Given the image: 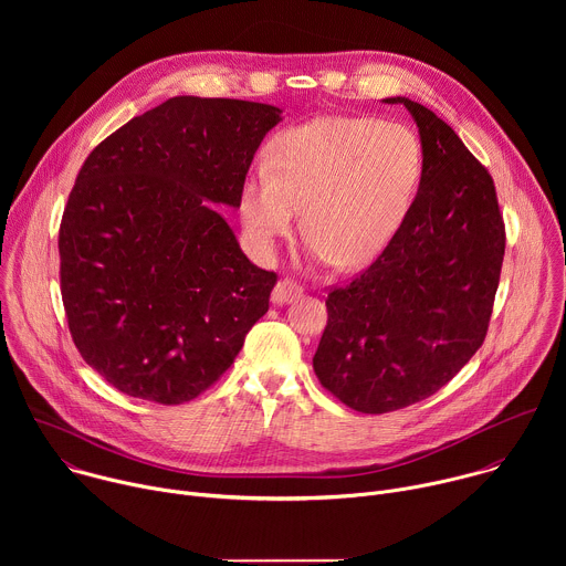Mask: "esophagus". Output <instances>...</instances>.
Masks as SVG:
<instances>
[{
  "label": "esophagus",
  "mask_w": 566,
  "mask_h": 566,
  "mask_svg": "<svg viewBox=\"0 0 566 566\" xmlns=\"http://www.w3.org/2000/svg\"><path fill=\"white\" fill-rule=\"evenodd\" d=\"M302 284H297L295 280H291V277H284V280H280L277 282V286L273 289V302L275 304H289V302H293V300H297L300 295H302Z\"/></svg>",
  "instance_id": "1"
}]
</instances>
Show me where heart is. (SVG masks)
<instances>
[{"label": "heart", "instance_id": "b5f03b06", "mask_svg": "<svg viewBox=\"0 0 566 566\" xmlns=\"http://www.w3.org/2000/svg\"><path fill=\"white\" fill-rule=\"evenodd\" d=\"M423 175V149L402 123L319 116L280 132L266 166L247 175L239 214L253 244L271 251L302 230L315 253L354 271L371 264L406 221Z\"/></svg>", "mask_w": 566, "mask_h": 566}]
</instances>
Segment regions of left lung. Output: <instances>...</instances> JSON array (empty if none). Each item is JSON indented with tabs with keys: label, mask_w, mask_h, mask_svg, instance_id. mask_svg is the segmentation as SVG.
<instances>
[{
	"label": "left lung",
	"mask_w": 566,
	"mask_h": 566,
	"mask_svg": "<svg viewBox=\"0 0 566 566\" xmlns=\"http://www.w3.org/2000/svg\"><path fill=\"white\" fill-rule=\"evenodd\" d=\"M423 147L412 208L387 249L327 295L313 369L363 415L402 410L439 391L489 334L506 228L493 177L454 129L410 98Z\"/></svg>",
	"instance_id": "obj_1"
}]
</instances>
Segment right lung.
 Masks as SVG:
<instances>
[{
	"instance_id": "obj_1",
	"label": "right lung",
	"mask_w": 566,
	"mask_h": 566,
	"mask_svg": "<svg viewBox=\"0 0 566 566\" xmlns=\"http://www.w3.org/2000/svg\"><path fill=\"white\" fill-rule=\"evenodd\" d=\"M280 109L177 96L85 158L60 221L71 338L118 391L181 406L232 365L277 282L212 203L239 206Z\"/></svg>"
}]
</instances>
